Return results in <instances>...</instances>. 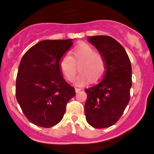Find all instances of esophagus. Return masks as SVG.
Returning a JSON list of instances; mask_svg holds the SVG:
<instances>
[{
  "label": "esophagus",
  "instance_id": "esophagus-1",
  "mask_svg": "<svg viewBox=\"0 0 154 154\" xmlns=\"http://www.w3.org/2000/svg\"><path fill=\"white\" fill-rule=\"evenodd\" d=\"M81 91V88H75V91L76 92H79V91Z\"/></svg>",
  "mask_w": 154,
  "mask_h": 154
}]
</instances>
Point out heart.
<instances>
[{"mask_svg":"<svg viewBox=\"0 0 154 154\" xmlns=\"http://www.w3.org/2000/svg\"><path fill=\"white\" fill-rule=\"evenodd\" d=\"M71 56L66 54L60 59L59 67L64 77L68 81H73L77 74L76 63L81 62L79 70L81 71L76 78L75 84L82 86L91 80L96 83L101 80L106 71V63L104 57L86 43L77 45L70 52Z\"/></svg>","mask_w":154,"mask_h":154,"instance_id":"1","label":"heart"}]
</instances>
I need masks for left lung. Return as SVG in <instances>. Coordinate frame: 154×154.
I'll return each mask as SVG.
<instances>
[{"instance_id": "8db88e82", "label": "left lung", "mask_w": 154, "mask_h": 154, "mask_svg": "<svg viewBox=\"0 0 154 154\" xmlns=\"http://www.w3.org/2000/svg\"><path fill=\"white\" fill-rule=\"evenodd\" d=\"M88 41L104 57L106 71L98 84L85 89V115L91 127L106 128L119 120L130 101L131 63L125 48L112 37L88 36Z\"/></svg>"}]
</instances>
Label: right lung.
<instances>
[{
  "mask_svg": "<svg viewBox=\"0 0 154 154\" xmlns=\"http://www.w3.org/2000/svg\"><path fill=\"white\" fill-rule=\"evenodd\" d=\"M72 39L43 40L23 56L16 77L15 95L31 123L51 127L63 119L68 102L75 95L59 67Z\"/></svg>",
  "mask_w": 154,
  "mask_h": 154,
  "instance_id": "right-lung-1",
  "label": "right lung"
}]
</instances>
